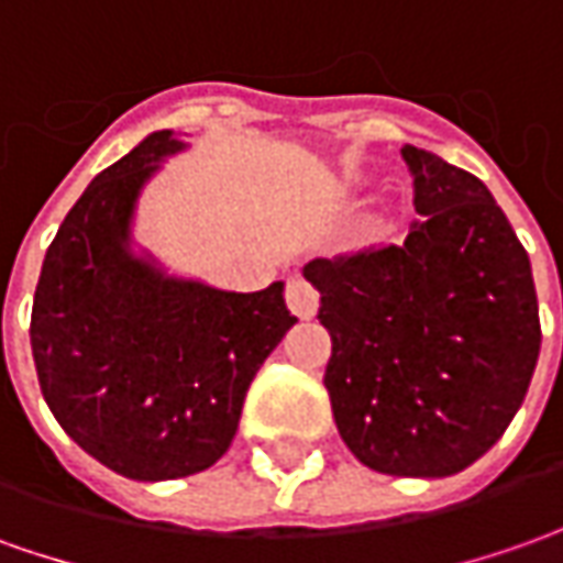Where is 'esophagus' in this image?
Returning a JSON list of instances; mask_svg holds the SVG:
<instances>
[{
    "instance_id": "1",
    "label": "esophagus",
    "mask_w": 563,
    "mask_h": 563,
    "mask_svg": "<svg viewBox=\"0 0 563 563\" xmlns=\"http://www.w3.org/2000/svg\"><path fill=\"white\" fill-rule=\"evenodd\" d=\"M317 289H313L311 283L301 280V277H292V280L286 283V305H289V311L301 317V320H311L313 313H317Z\"/></svg>"
}]
</instances>
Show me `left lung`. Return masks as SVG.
Wrapping results in <instances>:
<instances>
[{
	"instance_id": "1",
	"label": "left lung",
	"mask_w": 563,
	"mask_h": 563,
	"mask_svg": "<svg viewBox=\"0 0 563 563\" xmlns=\"http://www.w3.org/2000/svg\"><path fill=\"white\" fill-rule=\"evenodd\" d=\"M412 221L400 246L313 258L330 330L323 385L366 468L446 477L506 434L537 369L533 271L506 212L472 172L407 144Z\"/></svg>"
}]
</instances>
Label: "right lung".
Here are the masks:
<instances>
[{
  "label": "right lung",
  "mask_w": 563,
  "mask_h": 563,
  "mask_svg": "<svg viewBox=\"0 0 563 563\" xmlns=\"http://www.w3.org/2000/svg\"><path fill=\"white\" fill-rule=\"evenodd\" d=\"M181 147L153 132L86 187L45 252L30 317L48 410L89 456L132 481L216 465L258 366L296 323L283 283L224 292L132 255L137 194Z\"/></svg>",
  "instance_id": "obj_1"
}]
</instances>
